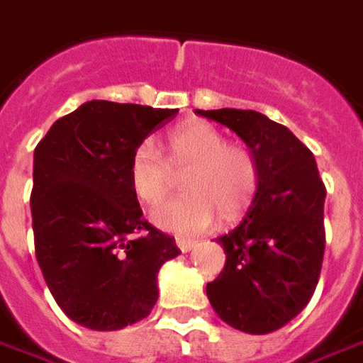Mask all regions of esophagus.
Segmentation results:
<instances>
[{"instance_id":"1","label":"esophagus","mask_w":363,"mask_h":363,"mask_svg":"<svg viewBox=\"0 0 363 363\" xmlns=\"http://www.w3.org/2000/svg\"><path fill=\"white\" fill-rule=\"evenodd\" d=\"M194 245H196V241H192V239H177V247L181 249L182 252H189L194 249Z\"/></svg>"}]
</instances>
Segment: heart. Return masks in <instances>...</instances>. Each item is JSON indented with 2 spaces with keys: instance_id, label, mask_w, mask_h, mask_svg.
Returning <instances> with one entry per match:
<instances>
[{
  "instance_id": "b5f03b06",
  "label": "heart",
  "mask_w": 363,
  "mask_h": 363,
  "mask_svg": "<svg viewBox=\"0 0 363 363\" xmlns=\"http://www.w3.org/2000/svg\"><path fill=\"white\" fill-rule=\"evenodd\" d=\"M167 161L151 142L132 153L128 179L138 200L153 206L167 196L173 173L184 174V196L157 206L151 221L163 231L194 235L212 228L218 213L237 220L251 206L259 189V165L251 151L228 143L225 135L202 120L173 128L165 140Z\"/></svg>"
}]
</instances>
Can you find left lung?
<instances>
[{
  "label": "left lung",
  "mask_w": 363,
  "mask_h": 363,
  "mask_svg": "<svg viewBox=\"0 0 363 363\" xmlns=\"http://www.w3.org/2000/svg\"><path fill=\"white\" fill-rule=\"evenodd\" d=\"M196 114L233 130L259 165V189L243 220L218 239L225 267L206 294L229 327L268 335L303 311L317 288L327 190L313 153L286 126L257 111Z\"/></svg>",
  "instance_id": "obj_1"
}]
</instances>
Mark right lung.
<instances>
[{"label":"right lung","mask_w":363,"mask_h":363,"mask_svg":"<svg viewBox=\"0 0 363 363\" xmlns=\"http://www.w3.org/2000/svg\"><path fill=\"white\" fill-rule=\"evenodd\" d=\"M179 108L89 101L35 150L30 213L38 267L56 303L91 330H118L157 303L174 237L143 220L128 179L134 150Z\"/></svg>","instance_id":"obj_1"}]
</instances>
